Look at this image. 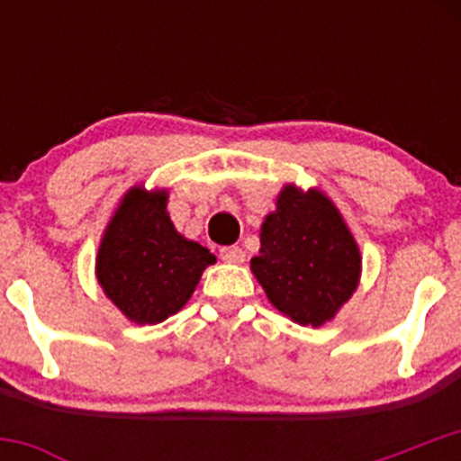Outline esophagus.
Returning a JSON list of instances; mask_svg holds the SVG:
<instances>
[{"instance_id":"obj_1","label":"esophagus","mask_w":461,"mask_h":461,"mask_svg":"<svg viewBox=\"0 0 461 461\" xmlns=\"http://www.w3.org/2000/svg\"><path fill=\"white\" fill-rule=\"evenodd\" d=\"M221 258L225 260V263H243L245 252L239 248V245H231V248L221 249Z\"/></svg>"}]
</instances>
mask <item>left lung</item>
<instances>
[{
	"mask_svg": "<svg viewBox=\"0 0 461 461\" xmlns=\"http://www.w3.org/2000/svg\"><path fill=\"white\" fill-rule=\"evenodd\" d=\"M252 272L269 303L299 325L334 319L359 285L361 254L346 221L319 189L285 185L260 227Z\"/></svg>",
	"mask_w": 461,
	"mask_h": 461,
	"instance_id": "obj_1",
	"label": "left lung"
}]
</instances>
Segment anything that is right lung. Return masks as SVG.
Segmentation results:
<instances>
[{"label":"right lung","mask_w":461,"mask_h":461,"mask_svg":"<svg viewBox=\"0 0 461 461\" xmlns=\"http://www.w3.org/2000/svg\"><path fill=\"white\" fill-rule=\"evenodd\" d=\"M167 192L133 187L106 225L95 260L104 294L129 321L153 325L178 312L216 257L176 231Z\"/></svg>","instance_id":"obj_1"}]
</instances>
